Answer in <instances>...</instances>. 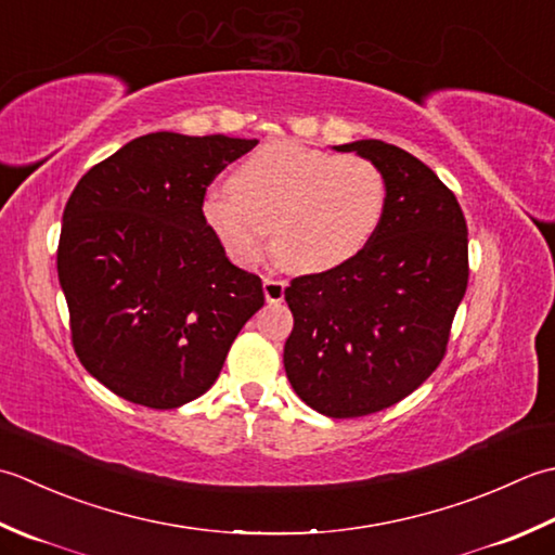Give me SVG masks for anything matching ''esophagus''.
Instances as JSON below:
<instances>
[{
    "label": "esophagus",
    "instance_id": "obj_1",
    "mask_svg": "<svg viewBox=\"0 0 555 555\" xmlns=\"http://www.w3.org/2000/svg\"><path fill=\"white\" fill-rule=\"evenodd\" d=\"M285 289H287L285 280H278V278L263 280V294L270 304H280L282 299H285Z\"/></svg>",
    "mask_w": 555,
    "mask_h": 555
}]
</instances>
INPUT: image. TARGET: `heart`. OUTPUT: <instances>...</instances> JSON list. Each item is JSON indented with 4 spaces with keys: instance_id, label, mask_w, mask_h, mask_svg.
Returning a JSON list of instances; mask_svg holds the SVG:
<instances>
[{
    "instance_id": "heart-1",
    "label": "heart",
    "mask_w": 555,
    "mask_h": 555,
    "mask_svg": "<svg viewBox=\"0 0 555 555\" xmlns=\"http://www.w3.org/2000/svg\"><path fill=\"white\" fill-rule=\"evenodd\" d=\"M388 186L366 157L270 141L210 191L203 218L224 251L254 266L266 251L297 273H325L364 248L386 212Z\"/></svg>"
}]
</instances>
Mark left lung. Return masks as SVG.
Instances as JSON below:
<instances>
[{
	"instance_id": "8db88e82",
	"label": "left lung",
	"mask_w": 555,
	"mask_h": 555,
	"mask_svg": "<svg viewBox=\"0 0 555 555\" xmlns=\"http://www.w3.org/2000/svg\"><path fill=\"white\" fill-rule=\"evenodd\" d=\"M335 151L380 169L386 212L354 258L289 282L285 371L311 410L354 420L400 402L443 361L469 280L467 222L434 169L398 145L366 139Z\"/></svg>"
}]
</instances>
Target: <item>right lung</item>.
Listing matches in <instances>:
<instances>
[{
	"label": "right lung",
	"instance_id": "1",
	"mask_svg": "<svg viewBox=\"0 0 555 555\" xmlns=\"http://www.w3.org/2000/svg\"><path fill=\"white\" fill-rule=\"evenodd\" d=\"M256 139L155 131L90 167L66 201L56 273L72 343L119 398L175 410L220 376L263 307L203 218L206 189Z\"/></svg>",
	"mask_w": 555,
	"mask_h": 555
}]
</instances>
